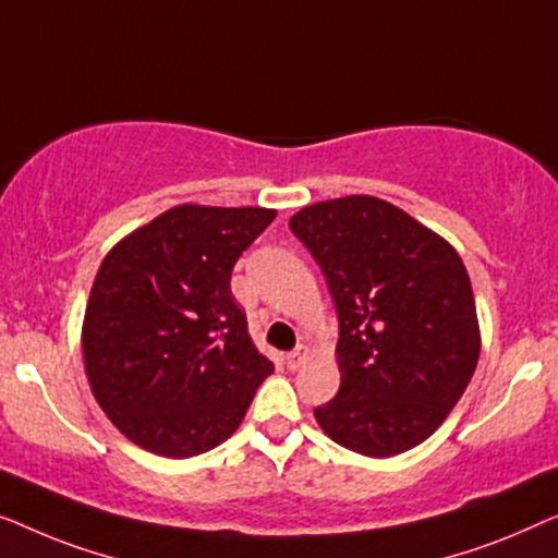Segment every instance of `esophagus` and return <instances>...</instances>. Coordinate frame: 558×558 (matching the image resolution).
I'll return each mask as SVG.
<instances>
[{"mask_svg": "<svg viewBox=\"0 0 558 558\" xmlns=\"http://www.w3.org/2000/svg\"><path fill=\"white\" fill-rule=\"evenodd\" d=\"M305 359H308V349L298 347L295 351H290V354L286 356V364H288L290 372H295V368H301L305 364Z\"/></svg>", "mask_w": 558, "mask_h": 558, "instance_id": "1", "label": "esophagus"}]
</instances>
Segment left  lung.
<instances>
[{
  "mask_svg": "<svg viewBox=\"0 0 558 558\" xmlns=\"http://www.w3.org/2000/svg\"><path fill=\"white\" fill-rule=\"evenodd\" d=\"M290 232L320 265L339 313L341 387L313 410L320 429L366 458L425 442L481 356L460 255L407 211L366 194L303 207Z\"/></svg>",
  "mask_w": 558,
  "mask_h": 558,
  "instance_id": "left-lung-1",
  "label": "left lung"
}]
</instances>
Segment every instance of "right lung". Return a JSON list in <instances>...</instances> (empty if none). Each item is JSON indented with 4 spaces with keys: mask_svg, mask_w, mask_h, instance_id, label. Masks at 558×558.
I'll use <instances>...</instances> for the list:
<instances>
[{
    "mask_svg": "<svg viewBox=\"0 0 558 558\" xmlns=\"http://www.w3.org/2000/svg\"><path fill=\"white\" fill-rule=\"evenodd\" d=\"M263 207L179 204L123 238L93 280L83 359L100 410L161 458H192L240 427L272 361L230 290Z\"/></svg>",
    "mask_w": 558,
    "mask_h": 558,
    "instance_id": "right-lung-1",
    "label": "right lung"
}]
</instances>
